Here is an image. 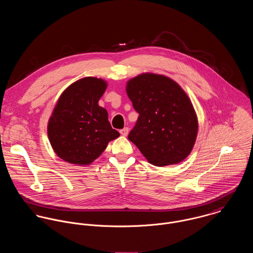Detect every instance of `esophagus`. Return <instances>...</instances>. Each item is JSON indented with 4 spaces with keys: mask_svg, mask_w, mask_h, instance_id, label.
I'll return each instance as SVG.
<instances>
[{
    "mask_svg": "<svg viewBox=\"0 0 253 253\" xmlns=\"http://www.w3.org/2000/svg\"><path fill=\"white\" fill-rule=\"evenodd\" d=\"M128 130H129V129H128L127 127H125V128H123V129L120 130V133H121L123 136H127Z\"/></svg>",
    "mask_w": 253,
    "mask_h": 253,
    "instance_id": "34e87169",
    "label": "esophagus"
}]
</instances>
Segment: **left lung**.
Wrapping results in <instances>:
<instances>
[{
  "label": "left lung",
  "instance_id": "8db88e82",
  "mask_svg": "<svg viewBox=\"0 0 253 253\" xmlns=\"http://www.w3.org/2000/svg\"><path fill=\"white\" fill-rule=\"evenodd\" d=\"M126 90L139 114L128 139L156 167L184 161L196 142L199 123L180 85L165 75L143 73L128 80Z\"/></svg>",
  "mask_w": 253,
  "mask_h": 253
}]
</instances>
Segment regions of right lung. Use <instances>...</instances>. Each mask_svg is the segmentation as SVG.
Listing matches in <instances>:
<instances>
[{"instance_id": "add662e5", "label": "right lung", "mask_w": 253, "mask_h": 253, "mask_svg": "<svg viewBox=\"0 0 253 253\" xmlns=\"http://www.w3.org/2000/svg\"><path fill=\"white\" fill-rule=\"evenodd\" d=\"M101 78L85 77L71 84L59 96L47 123V136L63 161L88 166L120 133L113 129L106 109L98 101L107 88Z\"/></svg>"}]
</instances>
